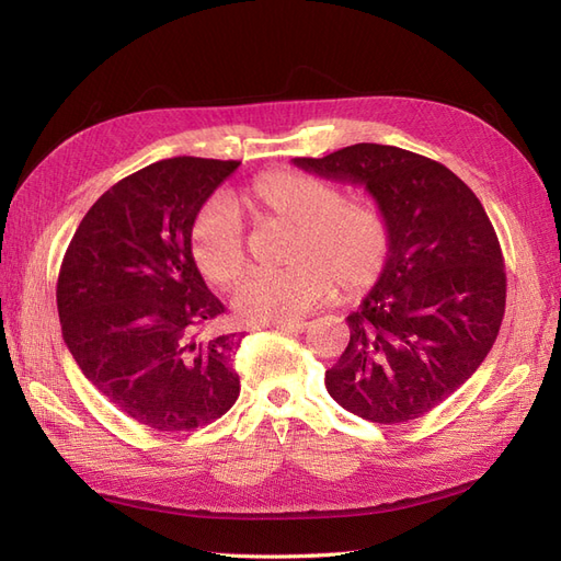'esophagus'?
<instances>
[{"label":"esophagus","instance_id":"1","mask_svg":"<svg viewBox=\"0 0 561 561\" xmlns=\"http://www.w3.org/2000/svg\"><path fill=\"white\" fill-rule=\"evenodd\" d=\"M309 328V322L304 320H297V322H280V325H276V330L280 332H304Z\"/></svg>","mask_w":561,"mask_h":561}]
</instances>
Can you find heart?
Wrapping results in <instances>:
<instances>
[{
    "label": "heart",
    "mask_w": 561,
    "mask_h": 561,
    "mask_svg": "<svg viewBox=\"0 0 561 561\" xmlns=\"http://www.w3.org/2000/svg\"><path fill=\"white\" fill-rule=\"evenodd\" d=\"M254 222L293 227L280 271H254L233 293V309L248 322L280 325L332 297L363 295L388 264L390 229L371 201H344L339 186L297 171H268L241 192ZM190 252L206 280L227 287L241 276L248 254L239 215L225 198L203 203L190 227Z\"/></svg>",
    "instance_id": "b5f03b06"
}]
</instances>
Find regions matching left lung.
<instances>
[{"instance_id":"1","label":"left lung","mask_w":561,"mask_h":561,"mask_svg":"<svg viewBox=\"0 0 561 561\" xmlns=\"http://www.w3.org/2000/svg\"><path fill=\"white\" fill-rule=\"evenodd\" d=\"M293 163L363 184L390 229L386 271L346 318L351 342L325 371L328 393L388 426L423 416L474 375L505 313L503 254L480 198L443 163L390 145Z\"/></svg>"}]
</instances>
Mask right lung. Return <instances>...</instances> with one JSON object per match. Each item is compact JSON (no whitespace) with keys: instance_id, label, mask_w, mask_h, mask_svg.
Here are the masks:
<instances>
[{"instance_id":"1","label":"right lung","mask_w":561,"mask_h":561,"mask_svg":"<svg viewBox=\"0 0 561 561\" xmlns=\"http://www.w3.org/2000/svg\"><path fill=\"white\" fill-rule=\"evenodd\" d=\"M241 161L175 157L116 182L81 219L58 276L62 339L116 410L192 431L231 410L236 334L198 336L225 313L190 252L198 208Z\"/></svg>"}]
</instances>
